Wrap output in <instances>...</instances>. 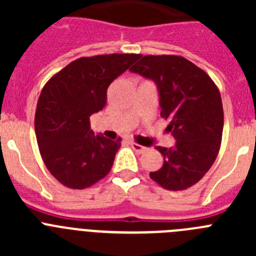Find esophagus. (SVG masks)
Segmentation results:
<instances>
[{
    "label": "esophagus",
    "mask_w": 256,
    "mask_h": 256,
    "mask_svg": "<svg viewBox=\"0 0 256 256\" xmlns=\"http://www.w3.org/2000/svg\"><path fill=\"white\" fill-rule=\"evenodd\" d=\"M130 146H132V148L136 151V152H138V154H142L146 151V148H144L142 144H138L137 142H130Z\"/></svg>",
    "instance_id": "obj_1"
}]
</instances>
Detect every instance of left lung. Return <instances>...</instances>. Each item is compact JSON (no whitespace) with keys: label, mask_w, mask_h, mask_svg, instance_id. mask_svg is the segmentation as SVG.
<instances>
[{"label":"left lung","mask_w":256,"mask_h":256,"mask_svg":"<svg viewBox=\"0 0 256 256\" xmlns=\"http://www.w3.org/2000/svg\"><path fill=\"white\" fill-rule=\"evenodd\" d=\"M138 58L130 70L158 84L165 130L177 140L173 148H156L164 162L150 178L165 190L183 191L204 177L218 156L224 122L220 94L204 70L182 56Z\"/></svg>","instance_id":"8db88e82"}]
</instances>
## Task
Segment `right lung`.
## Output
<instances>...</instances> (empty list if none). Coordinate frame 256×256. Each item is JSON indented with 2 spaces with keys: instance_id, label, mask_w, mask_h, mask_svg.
Instances as JSON below:
<instances>
[{
  "instance_id": "1",
  "label": "right lung",
  "mask_w": 256,
  "mask_h": 256,
  "mask_svg": "<svg viewBox=\"0 0 256 256\" xmlns=\"http://www.w3.org/2000/svg\"><path fill=\"white\" fill-rule=\"evenodd\" d=\"M138 58V54L79 58L42 88L36 108V137L46 168L61 184L87 188L112 170L122 138L94 136L90 116L105 108L108 86Z\"/></svg>"
}]
</instances>
